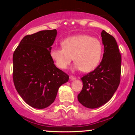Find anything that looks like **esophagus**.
<instances>
[{"label":"esophagus","mask_w":135,"mask_h":135,"mask_svg":"<svg viewBox=\"0 0 135 135\" xmlns=\"http://www.w3.org/2000/svg\"><path fill=\"white\" fill-rule=\"evenodd\" d=\"M70 79L71 80H74L76 79V77L73 76V75H70Z\"/></svg>","instance_id":"1"}]
</instances>
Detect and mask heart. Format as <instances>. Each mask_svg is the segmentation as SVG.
I'll list each match as a JSON object with an SVG mask.
<instances>
[{"instance_id":"obj_1","label":"heart","mask_w":135,"mask_h":135,"mask_svg":"<svg viewBox=\"0 0 135 135\" xmlns=\"http://www.w3.org/2000/svg\"><path fill=\"white\" fill-rule=\"evenodd\" d=\"M62 47L54 48L50 52L56 65L65 69L74 59L75 68L89 72L97 67L101 61L103 46L99 39L89 35H79L66 38Z\"/></svg>"}]
</instances>
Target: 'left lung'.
<instances>
[{"mask_svg": "<svg viewBox=\"0 0 135 135\" xmlns=\"http://www.w3.org/2000/svg\"><path fill=\"white\" fill-rule=\"evenodd\" d=\"M104 46L103 59L98 66L82 77L83 87L77 96L85 107L98 108L112 98L120 83L121 56L117 42L105 30L101 33Z\"/></svg>", "mask_w": 135, "mask_h": 135, "instance_id": "1", "label": "left lung"}]
</instances>
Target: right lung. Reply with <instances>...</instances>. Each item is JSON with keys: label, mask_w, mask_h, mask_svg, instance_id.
Instances as JSON below:
<instances>
[{"label": "right lung", "mask_w": 135, "mask_h": 135, "mask_svg": "<svg viewBox=\"0 0 135 135\" xmlns=\"http://www.w3.org/2000/svg\"><path fill=\"white\" fill-rule=\"evenodd\" d=\"M56 35L55 29L26 35L14 52V84L23 100L33 108L42 109L52 104L59 88L69 79L50 55Z\"/></svg>", "instance_id": "1"}]
</instances>
